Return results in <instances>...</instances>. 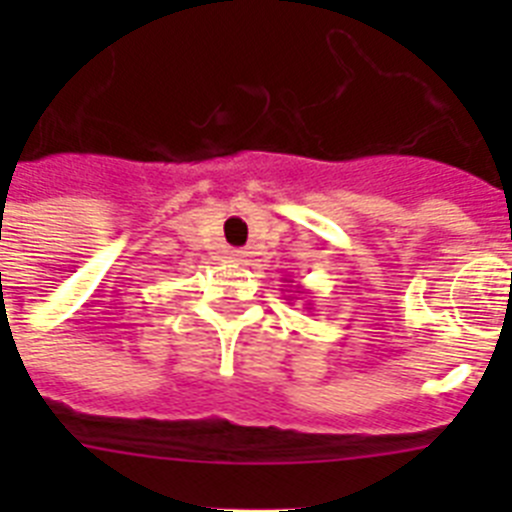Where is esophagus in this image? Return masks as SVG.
I'll use <instances>...</instances> for the list:
<instances>
[{
    "label": "esophagus",
    "instance_id": "1",
    "mask_svg": "<svg viewBox=\"0 0 512 512\" xmlns=\"http://www.w3.org/2000/svg\"><path fill=\"white\" fill-rule=\"evenodd\" d=\"M246 256H248V253L241 251V248H235V251L228 253V259L230 261H238V264H241V261H246Z\"/></svg>",
    "mask_w": 512,
    "mask_h": 512
}]
</instances>
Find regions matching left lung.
<instances>
[{
  "instance_id": "8db88e82",
  "label": "left lung",
  "mask_w": 512,
  "mask_h": 512,
  "mask_svg": "<svg viewBox=\"0 0 512 512\" xmlns=\"http://www.w3.org/2000/svg\"><path fill=\"white\" fill-rule=\"evenodd\" d=\"M297 295H307V292H305V289H302L300 287V284H297ZM297 295H287V297H284V300H289V302H295V300H302V297H297ZM307 310H312V307H310V302H307Z\"/></svg>"
}]
</instances>
